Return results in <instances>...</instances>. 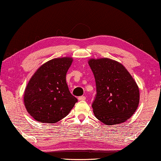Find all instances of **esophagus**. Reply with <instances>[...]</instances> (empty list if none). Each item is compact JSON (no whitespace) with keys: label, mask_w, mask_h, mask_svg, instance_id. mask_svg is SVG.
<instances>
[{"label":"esophagus","mask_w":161,"mask_h":161,"mask_svg":"<svg viewBox=\"0 0 161 161\" xmlns=\"http://www.w3.org/2000/svg\"><path fill=\"white\" fill-rule=\"evenodd\" d=\"M78 100L82 101V100H86V97L85 96H80L78 97Z\"/></svg>","instance_id":"34e87169"}]
</instances>
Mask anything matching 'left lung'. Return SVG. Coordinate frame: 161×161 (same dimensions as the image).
Listing matches in <instances>:
<instances>
[{
    "instance_id": "8db88e82",
    "label": "left lung",
    "mask_w": 161,
    "mask_h": 161,
    "mask_svg": "<svg viewBox=\"0 0 161 161\" xmlns=\"http://www.w3.org/2000/svg\"><path fill=\"white\" fill-rule=\"evenodd\" d=\"M95 78L97 94L92 108L95 117L107 125L125 122L138 106L139 89L122 64L108 58L88 61Z\"/></svg>"
}]
</instances>
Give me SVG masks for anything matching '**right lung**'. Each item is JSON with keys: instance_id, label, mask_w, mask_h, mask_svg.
<instances>
[{"instance_id": "1", "label": "right lung", "mask_w": 161, "mask_h": 161, "mask_svg": "<svg viewBox=\"0 0 161 161\" xmlns=\"http://www.w3.org/2000/svg\"><path fill=\"white\" fill-rule=\"evenodd\" d=\"M73 59L62 57L43 64L33 75L24 92L28 113L42 123H56L67 116L78 102L66 82Z\"/></svg>"}]
</instances>
